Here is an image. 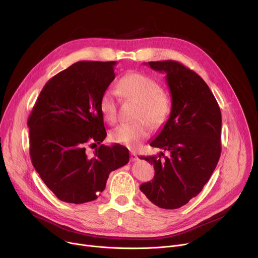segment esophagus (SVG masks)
<instances>
[{"mask_svg":"<svg viewBox=\"0 0 258 258\" xmlns=\"http://www.w3.org/2000/svg\"><path fill=\"white\" fill-rule=\"evenodd\" d=\"M136 160H138V157H137V155L135 154V153H132L131 154V161H136Z\"/></svg>","mask_w":258,"mask_h":258,"instance_id":"obj_1","label":"esophagus"}]
</instances>
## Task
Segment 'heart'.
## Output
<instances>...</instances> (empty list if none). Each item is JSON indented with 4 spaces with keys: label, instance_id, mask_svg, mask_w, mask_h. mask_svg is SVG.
<instances>
[{
    "label": "heart",
    "instance_id": "heart-1",
    "mask_svg": "<svg viewBox=\"0 0 258 258\" xmlns=\"http://www.w3.org/2000/svg\"><path fill=\"white\" fill-rule=\"evenodd\" d=\"M120 94L126 99L139 102L134 123H122L112 130L110 139L131 148H137L152 132V126H163L170 115L171 101L160 84L151 76L139 72H131L122 77L117 84ZM100 113L103 119L110 123L117 120V104L114 93L105 91L99 101Z\"/></svg>",
    "mask_w": 258,
    "mask_h": 258
}]
</instances>
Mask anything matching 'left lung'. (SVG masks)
<instances>
[{"instance_id":"obj_1","label":"left lung","mask_w":258,"mask_h":258,"mask_svg":"<svg viewBox=\"0 0 258 258\" xmlns=\"http://www.w3.org/2000/svg\"><path fill=\"white\" fill-rule=\"evenodd\" d=\"M146 64L166 74L171 111L150 144L168 156L160 153L140 158L155 169L154 179L141 184L140 190L156 206L177 209L201 192L218 164L222 151L221 110L205 81L184 64L174 60Z\"/></svg>"}]
</instances>
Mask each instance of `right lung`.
Returning <instances> with one entry per match:
<instances>
[{"instance_id": "add662e5", "label": "right lung", "mask_w": 258, "mask_h": 258, "mask_svg": "<svg viewBox=\"0 0 258 258\" xmlns=\"http://www.w3.org/2000/svg\"><path fill=\"white\" fill-rule=\"evenodd\" d=\"M116 61H78L53 76L28 118L30 158L50 190L62 202L96 200L111 171L128 163L126 147H85L106 137L99 101L115 78Z\"/></svg>"}]
</instances>
